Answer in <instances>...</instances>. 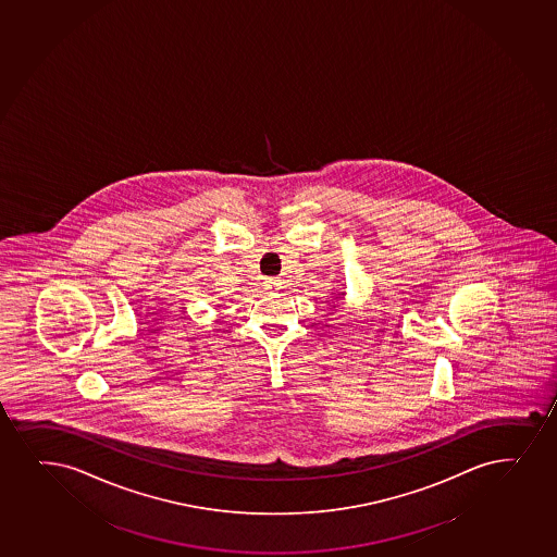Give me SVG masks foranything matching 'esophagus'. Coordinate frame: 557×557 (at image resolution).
<instances>
[{
  "label": "esophagus",
  "instance_id": "1",
  "mask_svg": "<svg viewBox=\"0 0 557 557\" xmlns=\"http://www.w3.org/2000/svg\"><path fill=\"white\" fill-rule=\"evenodd\" d=\"M264 288H267V293H270V295H275V293L282 290V282L275 280V277H269V280L264 282Z\"/></svg>",
  "mask_w": 557,
  "mask_h": 557
}]
</instances>
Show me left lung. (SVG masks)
I'll use <instances>...</instances> for the list:
<instances>
[{
  "label": "left lung",
  "instance_id": "left-lung-1",
  "mask_svg": "<svg viewBox=\"0 0 557 557\" xmlns=\"http://www.w3.org/2000/svg\"><path fill=\"white\" fill-rule=\"evenodd\" d=\"M341 298H345V293H337V296H335L334 300H341Z\"/></svg>",
  "mask_w": 557,
  "mask_h": 557
}]
</instances>
